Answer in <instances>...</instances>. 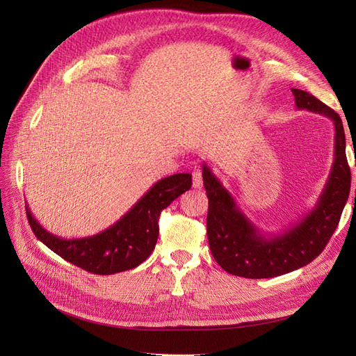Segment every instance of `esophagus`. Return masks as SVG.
<instances>
[{
	"mask_svg": "<svg viewBox=\"0 0 356 356\" xmlns=\"http://www.w3.org/2000/svg\"><path fill=\"white\" fill-rule=\"evenodd\" d=\"M203 187V179H202V172L200 169L193 170V188L200 190Z\"/></svg>",
	"mask_w": 356,
	"mask_h": 356,
	"instance_id": "esophagus-1",
	"label": "esophagus"
}]
</instances>
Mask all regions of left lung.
I'll list each match as a JSON object with an SVG mask.
<instances>
[{
	"instance_id": "1",
	"label": "left lung",
	"mask_w": 356,
	"mask_h": 356,
	"mask_svg": "<svg viewBox=\"0 0 356 356\" xmlns=\"http://www.w3.org/2000/svg\"><path fill=\"white\" fill-rule=\"evenodd\" d=\"M298 110L325 115L334 123V161L325 187L305 217L284 232L264 233L246 217L232 193L202 166L203 186L209 200L207 229L211 252L225 272L234 276L264 279L305 267L324 251L337 229L350 191V168L346 159V136L340 115L314 95L291 89ZM356 191V190H355Z\"/></svg>"
}]
</instances>
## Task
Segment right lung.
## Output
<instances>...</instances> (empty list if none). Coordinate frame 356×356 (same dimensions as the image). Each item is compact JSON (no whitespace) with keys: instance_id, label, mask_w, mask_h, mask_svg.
Here are the masks:
<instances>
[{"instance_id":"right-lung-1","label":"right lung","mask_w":356,"mask_h":356,"mask_svg":"<svg viewBox=\"0 0 356 356\" xmlns=\"http://www.w3.org/2000/svg\"><path fill=\"white\" fill-rule=\"evenodd\" d=\"M190 188V174H175L160 179L120 220L86 238H59L42 227L28 204L26 213L37 239L63 260L95 275H113L131 270L147 260L159 238L157 221L161 209Z\"/></svg>"}]
</instances>
